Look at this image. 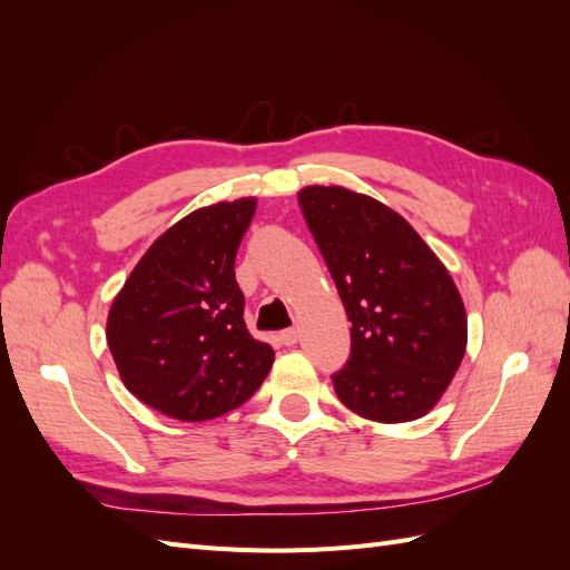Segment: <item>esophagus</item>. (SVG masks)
<instances>
[{
    "label": "esophagus",
    "mask_w": 570,
    "mask_h": 570,
    "mask_svg": "<svg viewBox=\"0 0 570 570\" xmlns=\"http://www.w3.org/2000/svg\"><path fill=\"white\" fill-rule=\"evenodd\" d=\"M297 340H299V331H295V327H289V331L281 333V342L285 344V347H292V344H297Z\"/></svg>",
    "instance_id": "obj_1"
}]
</instances>
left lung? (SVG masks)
I'll return each instance as SVG.
<instances>
[{
  "label": "left lung",
  "mask_w": 570,
  "mask_h": 570,
  "mask_svg": "<svg viewBox=\"0 0 570 570\" xmlns=\"http://www.w3.org/2000/svg\"><path fill=\"white\" fill-rule=\"evenodd\" d=\"M297 199L352 321L350 361L333 375L340 402L375 423L425 416L469 342L450 271L383 202L342 185H306Z\"/></svg>",
  "instance_id": "8db88e82"
}]
</instances>
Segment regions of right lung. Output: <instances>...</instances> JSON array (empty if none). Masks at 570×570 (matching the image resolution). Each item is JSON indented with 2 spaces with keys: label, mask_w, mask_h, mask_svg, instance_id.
Segmentation results:
<instances>
[{
  "label": "right lung",
  "mask_w": 570,
  "mask_h": 570,
  "mask_svg": "<svg viewBox=\"0 0 570 570\" xmlns=\"http://www.w3.org/2000/svg\"><path fill=\"white\" fill-rule=\"evenodd\" d=\"M256 197L202 206L154 239L114 297L107 342L120 381L176 421H212L262 387L273 350L249 335L235 254Z\"/></svg>",
  "instance_id": "1"
}]
</instances>
